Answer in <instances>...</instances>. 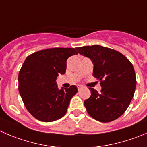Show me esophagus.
<instances>
[{
	"instance_id": "obj_1",
	"label": "esophagus",
	"mask_w": 147,
	"mask_h": 147,
	"mask_svg": "<svg viewBox=\"0 0 147 147\" xmlns=\"http://www.w3.org/2000/svg\"><path fill=\"white\" fill-rule=\"evenodd\" d=\"M82 86H81V85H78V86H77V89H78V90H80V89H82Z\"/></svg>"
}]
</instances>
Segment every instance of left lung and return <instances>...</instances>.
<instances>
[{
	"mask_svg": "<svg viewBox=\"0 0 147 147\" xmlns=\"http://www.w3.org/2000/svg\"><path fill=\"white\" fill-rule=\"evenodd\" d=\"M94 63L93 76L100 82V92L89 87L91 96L84 101L88 114L96 121L108 123L121 117L134 97L136 85L131 61L113 49L101 45L76 48Z\"/></svg>",
	"mask_w": 147,
	"mask_h": 147,
	"instance_id": "1",
	"label": "left lung"
}]
</instances>
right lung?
I'll use <instances>...</instances> for the list:
<instances>
[{"mask_svg":"<svg viewBox=\"0 0 147 147\" xmlns=\"http://www.w3.org/2000/svg\"><path fill=\"white\" fill-rule=\"evenodd\" d=\"M78 54L74 48L53 47L29 55L19 74V91L24 106L33 117L52 122L65 115L77 87L58 89L55 79L64 74L66 61Z\"/></svg>","mask_w":147,"mask_h":147,"instance_id":"obj_1","label":"right lung"}]
</instances>
